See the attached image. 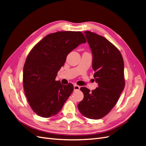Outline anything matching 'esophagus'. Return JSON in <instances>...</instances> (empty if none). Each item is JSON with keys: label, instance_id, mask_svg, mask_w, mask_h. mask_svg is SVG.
Segmentation results:
<instances>
[{"label": "esophagus", "instance_id": "34e87169", "mask_svg": "<svg viewBox=\"0 0 146 146\" xmlns=\"http://www.w3.org/2000/svg\"><path fill=\"white\" fill-rule=\"evenodd\" d=\"M80 86H78V85H75L74 86V91H77V90H80Z\"/></svg>", "mask_w": 146, "mask_h": 146}]
</instances>
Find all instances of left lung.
<instances>
[{
    "label": "left lung",
    "instance_id": "8db88e82",
    "mask_svg": "<svg viewBox=\"0 0 146 146\" xmlns=\"http://www.w3.org/2000/svg\"><path fill=\"white\" fill-rule=\"evenodd\" d=\"M84 33L92 51L94 77L98 87L92 91L80 88L84 98L78 108L86 117L99 119L115 106L124 88V64L121 52L105 38L90 31Z\"/></svg>",
    "mask_w": 146,
    "mask_h": 146
}]
</instances>
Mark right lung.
Masks as SVG:
<instances>
[{"instance_id":"add662e5","label":"right lung","mask_w":146,"mask_h":146,"mask_svg":"<svg viewBox=\"0 0 146 146\" xmlns=\"http://www.w3.org/2000/svg\"><path fill=\"white\" fill-rule=\"evenodd\" d=\"M86 42L81 32H58L47 35L30 52L24 66L23 85L30 107L38 116L50 117L63 108L74 86L63 85L55 78L67 55Z\"/></svg>"}]
</instances>
